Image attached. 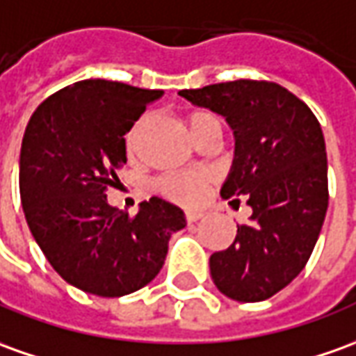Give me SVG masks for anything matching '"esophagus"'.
<instances>
[{
  "label": "esophagus",
  "instance_id": "esophagus-1",
  "mask_svg": "<svg viewBox=\"0 0 356 356\" xmlns=\"http://www.w3.org/2000/svg\"><path fill=\"white\" fill-rule=\"evenodd\" d=\"M202 217V211H186V220H188V222H195V220H200Z\"/></svg>",
  "mask_w": 356,
  "mask_h": 356
}]
</instances>
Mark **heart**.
Segmentation results:
<instances>
[{
  "instance_id": "obj_1",
  "label": "heart",
  "mask_w": 356,
  "mask_h": 356,
  "mask_svg": "<svg viewBox=\"0 0 356 356\" xmlns=\"http://www.w3.org/2000/svg\"><path fill=\"white\" fill-rule=\"evenodd\" d=\"M147 118L137 120L127 131L126 136V147L127 153L137 154L139 147H141V134H143V126H145ZM186 126L190 129V136L193 141L200 145L202 141L209 139L213 136L222 134V122L217 114H213L209 110H192L186 114ZM215 184L213 174L209 172H170L164 174L163 178H159L156 188L163 193L164 197L172 200L182 205H195L205 197V193L211 186Z\"/></svg>"
}]
</instances>
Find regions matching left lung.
I'll return each mask as SVG.
<instances>
[{
  "label": "left lung",
  "instance_id": "left-lung-1",
  "mask_svg": "<svg viewBox=\"0 0 356 356\" xmlns=\"http://www.w3.org/2000/svg\"><path fill=\"white\" fill-rule=\"evenodd\" d=\"M184 99L227 118L236 137L234 164L220 195L244 197L252 222L209 259L225 296L259 302L302 269L327 211V156L322 127L306 102L271 81L238 79L180 90Z\"/></svg>",
  "mask_w": 356,
  "mask_h": 356
}]
</instances>
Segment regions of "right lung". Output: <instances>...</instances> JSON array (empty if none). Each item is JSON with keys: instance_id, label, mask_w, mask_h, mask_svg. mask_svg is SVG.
Masks as SVG:
<instances>
[{"instance_id": "obj_1", "label": "right lung", "mask_w": 356, "mask_h": 356, "mask_svg": "<svg viewBox=\"0 0 356 356\" xmlns=\"http://www.w3.org/2000/svg\"><path fill=\"white\" fill-rule=\"evenodd\" d=\"M163 90L85 79L34 110L21 145L24 217L50 266L70 285L124 296L163 269L168 238L186 227L184 211L161 197L137 215L106 200L126 163V136Z\"/></svg>"}]
</instances>
